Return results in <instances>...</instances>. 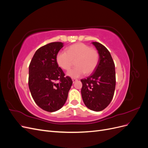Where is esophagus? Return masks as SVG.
Instances as JSON below:
<instances>
[{"label": "esophagus", "instance_id": "1", "mask_svg": "<svg viewBox=\"0 0 148 148\" xmlns=\"http://www.w3.org/2000/svg\"><path fill=\"white\" fill-rule=\"evenodd\" d=\"M72 81H73V83H75V82H76L77 81H78V79H77V78H72Z\"/></svg>", "mask_w": 148, "mask_h": 148}]
</instances>
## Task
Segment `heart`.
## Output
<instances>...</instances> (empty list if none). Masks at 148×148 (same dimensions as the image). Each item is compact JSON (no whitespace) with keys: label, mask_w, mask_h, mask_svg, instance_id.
<instances>
[{"label":"heart","mask_w":148,"mask_h":148,"mask_svg":"<svg viewBox=\"0 0 148 148\" xmlns=\"http://www.w3.org/2000/svg\"><path fill=\"white\" fill-rule=\"evenodd\" d=\"M99 52L86 44L78 42L67 47L65 52H59L56 56L57 63L62 69L68 71L75 64L76 66L68 72L71 77L77 78L92 73L99 62Z\"/></svg>","instance_id":"obj_1"}]
</instances>
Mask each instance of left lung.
<instances>
[{"label": "left lung", "instance_id": "1", "mask_svg": "<svg viewBox=\"0 0 148 148\" xmlns=\"http://www.w3.org/2000/svg\"><path fill=\"white\" fill-rule=\"evenodd\" d=\"M99 59L94 72L82 79V99L88 108L99 112L109 106L112 99L116 83L114 60L107 49L99 42H93Z\"/></svg>", "mask_w": 148, "mask_h": 148}]
</instances>
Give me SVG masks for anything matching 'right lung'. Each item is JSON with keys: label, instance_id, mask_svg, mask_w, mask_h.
Here are the masks:
<instances>
[{"label": "right lung", "instance_id": "right-lung-1", "mask_svg": "<svg viewBox=\"0 0 148 148\" xmlns=\"http://www.w3.org/2000/svg\"><path fill=\"white\" fill-rule=\"evenodd\" d=\"M63 44L53 42L39 48L29 66L28 86L31 96L40 108L50 112L63 107L73 83L56 61Z\"/></svg>", "mask_w": 148, "mask_h": 148}]
</instances>
